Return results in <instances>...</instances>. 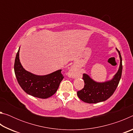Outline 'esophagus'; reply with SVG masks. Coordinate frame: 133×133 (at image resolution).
I'll list each match as a JSON object with an SVG mask.
<instances>
[{"mask_svg":"<svg viewBox=\"0 0 133 133\" xmlns=\"http://www.w3.org/2000/svg\"><path fill=\"white\" fill-rule=\"evenodd\" d=\"M77 72L76 71V70L74 68V67H71V68L70 69V70L69 71L68 75L70 77L75 78L76 77V76H77Z\"/></svg>","mask_w":133,"mask_h":133,"instance_id":"1","label":"esophagus"}]
</instances>
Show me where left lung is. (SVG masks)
<instances>
[{
    "instance_id": "left-lung-1",
    "label": "left lung",
    "mask_w": 133,
    "mask_h": 133,
    "mask_svg": "<svg viewBox=\"0 0 133 133\" xmlns=\"http://www.w3.org/2000/svg\"><path fill=\"white\" fill-rule=\"evenodd\" d=\"M120 59L118 71L111 80L105 82H97L87 74H83L84 87L77 91V96L81 100L87 103H97L104 102L111 97L118 86L122 74V58L120 52L116 48Z\"/></svg>"
}]
</instances>
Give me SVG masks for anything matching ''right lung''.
I'll return each instance as SVG.
<instances>
[{
	"label": "right lung",
	"instance_id": "add662e5",
	"mask_svg": "<svg viewBox=\"0 0 133 133\" xmlns=\"http://www.w3.org/2000/svg\"><path fill=\"white\" fill-rule=\"evenodd\" d=\"M19 49L15 58L14 70L17 80L22 89L27 94L35 97L47 98L53 96L63 79L62 70L47 75L38 76L26 71L19 60Z\"/></svg>",
	"mask_w": 133,
	"mask_h": 133
}]
</instances>
